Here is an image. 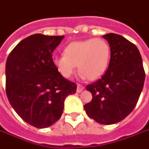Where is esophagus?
<instances>
[{"instance_id":"34e87169","label":"esophagus","mask_w":149,"mask_h":149,"mask_svg":"<svg viewBox=\"0 0 149 149\" xmlns=\"http://www.w3.org/2000/svg\"><path fill=\"white\" fill-rule=\"evenodd\" d=\"M84 89V87L81 85V84H77V93H81L82 91Z\"/></svg>"}]
</instances>
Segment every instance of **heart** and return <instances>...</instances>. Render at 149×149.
<instances>
[{
    "mask_svg": "<svg viewBox=\"0 0 149 149\" xmlns=\"http://www.w3.org/2000/svg\"><path fill=\"white\" fill-rule=\"evenodd\" d=\"M111 50L102 38L72 42L65 47L64 56H54V66L64 78L72 76L79 66L83 79L94 81L104 74L109 66Z\"/></svg>",
    "mask_w": 149,
    "mask_h": 149,
    "instance_id": "heart-1",
    "label": "heart"
}]
</instances>
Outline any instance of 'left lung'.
Listing matches in <instances>:
<instances>
[{
  "label": "left lung",
  "mask_w": 149,
  "mask_h": 149,
  "mask_svg": "<svg viewBox=\"0 0 149 149\" xmlns=\"http://www.w3.org/2000/svg\"><path fill=\"white\" fill-rule=\"evenodd\" d=\"M111 50L108 69L100 79L87 85L93 99L84 105L87 115L102 125H113L125 118L137 104L145 73L137 47L120 35L107 33Z\"/></svg>",
  "instance_id": "left-lung-1"
}]
</instances>
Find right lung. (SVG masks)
Returning a JSON list of instances; mask_svg holds the SVG:
<instances>
[{
  "label": "right lung",
  "instance_id": "add662e5",
  "mask_svg": "<svg viewBox=\"0 0 149 149\" xmlns=\"http://www.w3.org/2000/svg\"><path fill=\"white\" fill-rule=\"evenodd\" d=\"M64 36L31 35L12 50L6 64V91L14 110L25 122L43 129L60 120L64 102L77 86L57 71L52 53Z\"/></svg>",
  "mask_w": 149,
  "mask_h": 149
}]
</instances>
